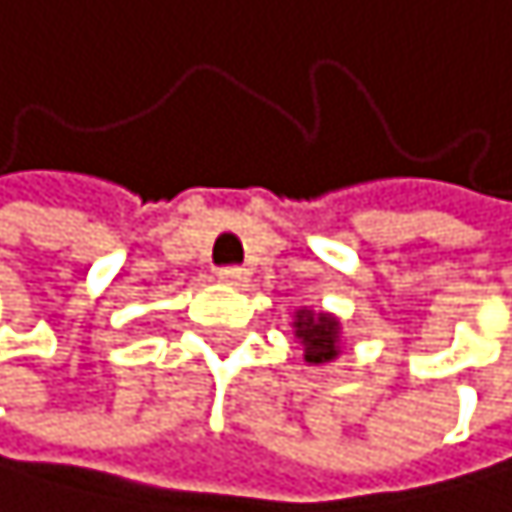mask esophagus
Masks as SVG:
<instances>
[{
    "mask_svg": "<svg viewBox=\"0 0 512 512\" xmlns=\"http://www.w3.org/2000/svg\"><path fill=\"white\" fill-rule=\"evenodd\" d=\"M217 279L223 282V286H245L248 273L242 267H223V270H217Z\"/></svg>",
    "mask_w": 512,
    "mask_h": 512,
    "instance_id": "esophagus-1",
    "label": "esophagus"
}]
</instances>
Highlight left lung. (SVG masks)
I'll return each instance as SVG.
<instances>
[{
	"instance_id": "1",
	"label": "left lung",
	"mask_w": 512,
	"mask_h": 512,
	"mask_svg": "<svg viewBox=\"0 0 512 512\" xmlns=\"http://www.w3.org/2000/svg\"><path fill=\"white\" fill-rule=\"evenodd\" d=\"M292 332L304 351L307 367H323V363L339 360L342 354V320L314 307H298L292 317Z\"/></svg>"
}]
</instances>
